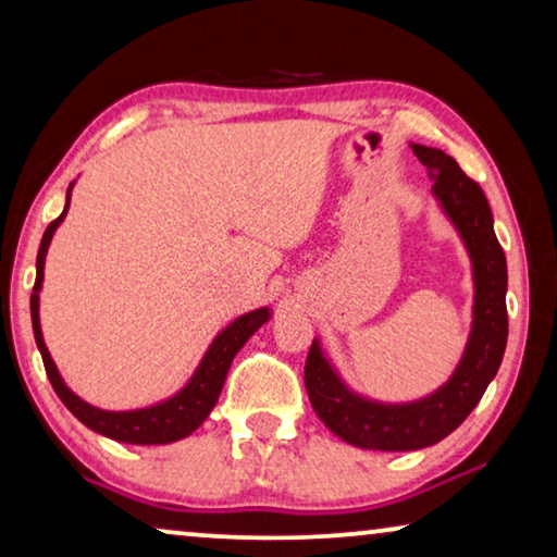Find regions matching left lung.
<instances>
[{"label":"left lung","instance_id":"obj_1","mask_svg":"<svg viewBox=\"0 0 557 557\" xmlns=\"http://www.w3.org/2000/svg\"><path fill=\"white\" fill-rule=\"evenodd\" d=\"M411 148L429 169L434 197L457 226L472 260V333L451 379L411 404H383L350 391L325 358L320 341H312L305 360V388L312 409L335 436L360 449L411 451L442 442L480 404L507 346V260L495 237L487 197L451 156L419 144Z\"/></svg>","mask_w":557,"mask_h":557}]
</instances>
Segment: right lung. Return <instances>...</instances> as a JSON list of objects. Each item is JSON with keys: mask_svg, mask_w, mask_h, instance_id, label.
<instances>
[{"mask_svg": "<svg viewBox=\"0 0 557 557\" xmlns=\"http://www.w3.org/2000/svg\"><path fill=\"white\" fill-rule=\"evenodd\" d=\"M70 191H73V184H70L67 197H65V209L62 214L50 222L40 249H37V280L33 287V297H29V310H33V331H35V341L37 348L42 354V363L47 371V379H50L54 394L60 396V401L67 406L70 413L77 421H83L85 426L92 429V432L103 434L108 438H115V442L123 444H171L178 442V438L189 436L191 432L203 424V419L209 417V411L214 409L219 394H222L224 379L230 373V366L234 356L239 354V348L252 338L257 327H262L270 320V308H260L247 312L234 320L232 325H226L222 333L211 341V346L207 354H203L201 363L189 383L174 394L166 401L146 406V409H133V411H103L98 406H90L88 401H83L81 396H75L73 391L65 386L62 375L54 366V360L50 356V350L45 346L42 338V327H40V289H42V280H45V255L47 247H50L52 234L58 230L62 219L67 214L70 207Z\"/></svg>", "mask_w": 557, "mask_h": 557, "instance_id": "add662e5", "label": "right lung"}]
</instances>
